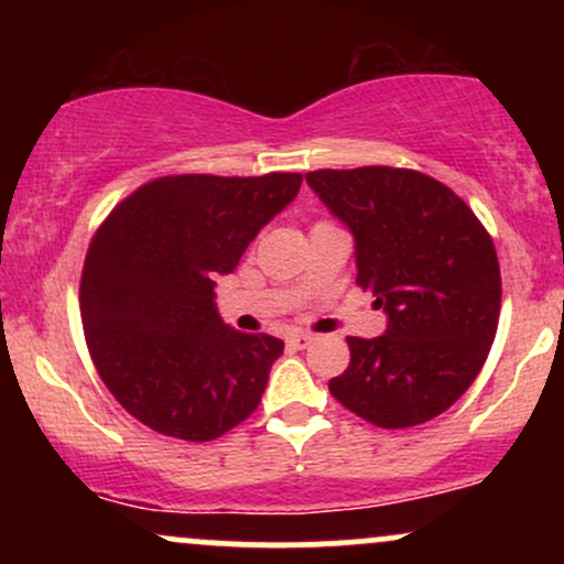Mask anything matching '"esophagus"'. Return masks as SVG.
I'll return each instance as SVG.
<instances>
[{"label":"esophagus","mask_w":564,"mask_h":564,"mask_svg":"<svg viewBox=\"0 0 564 564\" xmlns=\"http://www.w3.org/2000/svg\"><path fill=\"white\" fill-rule=\"evenodd\" d=\"M310 341H313V334H291L289 339H286V345L291 347V349H304L310 345Z\"/></svg>","instance_id":"obj_1"}]
</instances>
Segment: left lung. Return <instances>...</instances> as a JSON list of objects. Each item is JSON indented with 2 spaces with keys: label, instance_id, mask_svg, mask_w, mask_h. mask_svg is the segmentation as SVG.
Wrapping results in <instances>:
<instances>
[{
  "label": "left lung",
  "instance_id": "obj_1",
  "mask_svg": "<svg viewBox=\"0 0 564 564\" xmlns=\"http://www.w3.org/2000/svg\"><path fill=\"white\" fill-rule=\"evenodd\" d=\"M355 238L358 286L387 313L377 339L347 336L349 366L328 381L341 405L384 430L440 416L477 379L496 339V246L448 185L413 170L304 174Z\"/></svg>",
  "mask_w": 564,
  "mask_h": 564
}]
</instances>
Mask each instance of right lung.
Returning a JSON list of instances; mask_svg holds the SVG:
<instances>
[{
  "label": "right lung",
  "mask_w": 564,
  "mask_h": 564,
  "mask_svg": "<svg viewBox=\"0 0 564 564\" xmlns=\"http://www.w3.org/2000/svg\"><path fill=\"white\" fill-rule=\"evenodd\" d=\"M302 174H170L108 215L84 260L79 307L93 364L138 422L206 443L260 405L283 341L219 318L215 278L296 198Z\"/></svg>",
  "instance_id": "1"
}]
</instances>
